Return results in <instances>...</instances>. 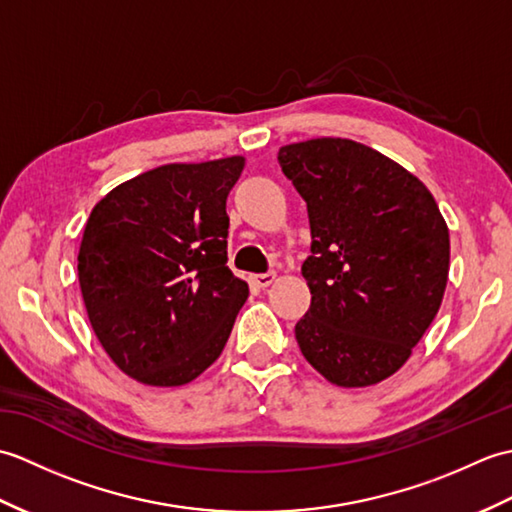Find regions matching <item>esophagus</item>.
Returning a JSON list of instances; mask_svg holds the SVG:
<instances>
[{
	"label": "esophagus",
	"instance_id": "34e87169",
	"mask_svg": "<svg viewBox=\"0 0 512 512\" xmlns=\"http://www.w3.org/2000/svg\"><path fill=\"white\" fill-rule=\"evenodd\" d=\"M277 279V273H262V275H253V284L257 288H268L273 281Z\"/></svg>",
	"mask_w": 512,
	"mask_h": 512
}]
</instances>
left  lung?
Masks as SVG:
<instances>
[{"label":"left lung","instance_id":"1","mask_svg":"<svg viewBox=\"0 0 512 512\" xmlns=\"http://www.w3.org/2000/svg\"><path fill=\"white\" fill-rule=\"evenodd\" d=\"M277 158L308 204L312 235L301 354L332 385H376L407 363L440 310L447 222L413 173L356 140H303Z\"/></svg>","mask_w":512,"mask_h":512}]
</instances>
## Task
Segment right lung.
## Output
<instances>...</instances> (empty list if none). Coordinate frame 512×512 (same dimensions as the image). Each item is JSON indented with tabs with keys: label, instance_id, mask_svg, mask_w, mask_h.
Listing matches in <instances>:
<instances>
[{
	"label": "right lung",
	"instance_id": "right-lung-1",
	"mask_svg": "<svg viewBox=\"0 0 512 512\" xmlns=\"http://www.w3.org/2000/svg\"><path fill=\"white\" fill-rule=\"evenodd\" d=\"M244 156L171 162L118 184L79 248L88 319L129 378L180 387L222 354L248 284L226 266V198Z\"/></svg>",
	"mask_w": 512,
	"mask_h": 512
}]
</instances>
